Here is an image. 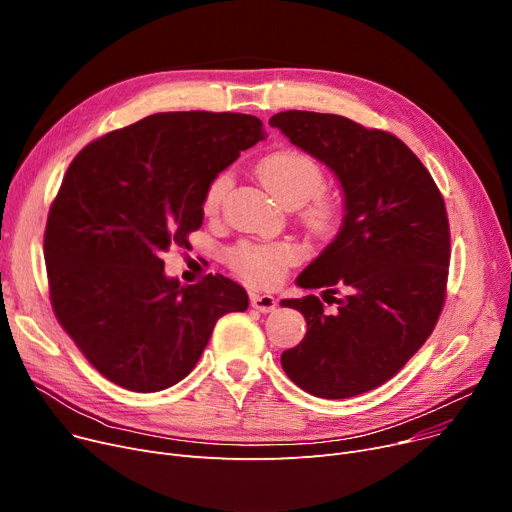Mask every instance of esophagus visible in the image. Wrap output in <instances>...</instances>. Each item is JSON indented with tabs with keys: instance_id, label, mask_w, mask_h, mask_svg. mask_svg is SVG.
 Listing matches in <instances>:
<instances>
[{
	"instance_id": "obj_1",
	"label": "esophagus",
	"mask_w": 512,
	"mask_h": 512,
	"mask_svg": "<svg viewBox=\"0 0 512 512\" xmlns=\"http://www.w3.org/2000/svg\"><path fill=\"white\" fill-rule=\"evenodd\" d=\"M251 305L253 309L261 311V313H272L278 305L276 297H272V294H259V292H253L251 294Z\"/></svg>"
}]
</instances>
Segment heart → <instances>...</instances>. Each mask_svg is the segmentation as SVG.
Listing matches in <instances>:
<instances>
[{
	"mask_svg": "<svg viewBox=\"0 0 512 512\" xmlns=\"http://www.w3.org/2000/svg\"><path fill=\"white\" fill-rule=\"evenodd\" d=\"M259 182L272 199L280 205L297 207L311 199L303 211V218L309 228L326 232L334 226L336 205L334 201L317 195L324 186V170L313 157L301 151H278L261 159L257 168ZM232 186V176L228 172L215 176L203 197V211L213 215L220 209ZM316 197L313 198L312 195ZM230 265L236 274L245 276L259 284H276L286 267L297 259V249L292 245H251L242 242L228 253Z\"/></svg>",
	"mask_w": 512,
	"mask_h": 512,
	"instance_id": "b5f03b06",
	"label": "heart"
}]
</instances>
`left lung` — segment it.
Listing matches in <instances>:
<instances>
[{
    "instance_id": "8db88e82",
    "label": "left lung",
    "mask_w": 512,
    "mask_h": 512,
    "mask_svg": "<svg viewBox=\"0 0 512 512\" xmlns=\"http://www.w3.org/2000/svg\"><path fill=\"white\" fill-rule=\"evenodd\" d=\"M301 151L340 182L338 234L297 278L301 288L346 297L324 311L315 297L284 299L303 313L307 334L282 353L288 378L319 398L378 388L432 334L444 305L450 234L442 195L417 155L394 134L334 114H274Z\"/></svg>"
}]
</instances>
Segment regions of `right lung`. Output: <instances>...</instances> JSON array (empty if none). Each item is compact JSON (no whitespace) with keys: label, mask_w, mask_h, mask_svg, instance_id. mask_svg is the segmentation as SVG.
<instances>
[{"label":"right lung","mask_w":512,"mask_h":512,"mask_svg":"<svg viewBox=\"0 0 512 512\" xmlns=\"http://www.w3.org/2000/svg\"><path fill=\"white\" fill-rule=\"evenodd\" d=\"M263 139L249 114L166 112L74 157L45 228L51 305L110 382L132 392L178 384L215 321L249 307L247 290L222 274L182 286L161 255L186 247L209 182Z\"/></svg>","instance_id":"obj_1"}]
</instances>
